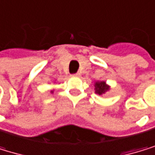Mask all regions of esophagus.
Returning a JSON list of instances; mask_svg holds the SVG:
<instances>
[{
    "label": "esophagus",
    "mask_w": 155,
    "mask_h": 155,
    "mask_svg": "<svg viewBox=\"0 0 155 155\" xmlns=\"http://www.w3.org/2000/svg\"><path fill=\"white\" fill-rule=\"evenodd\" d=\"M71 76L72 77H79L80 76V73H75V74H72Z\"/></svg>",
    "instance_id": "34e87169"
}]
</instances>
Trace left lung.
<instances>
[{"label": "left lung", "mask_w": 155, "mask_h": 155, "mask_svg": "<svg viewBox=\"0 0 155 155\" xmlns=\"http://www.w3.org/2000/svg\"><path fill=\"white\" fill-rule=\"evenodd\" d=\"M94 87L95 93L98 95H103L110 90V85H108L104 81H96L94 83Z\"/></svg>", "instance_id": "8db88e82"}]
</instances>
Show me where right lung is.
<instances>
[{
  "label": "right lung",
  "instance_id": "obj_1",
  "mask_svg": "<svg viewBox=\"0 0 155 155\" xmlns=\"http://www.w3.org/2000/svg\"><path fill=\"white\" fill-rule=\"evenodd\" d=\"M51 93H54V91H51Z\"/></svg>",
  "mask_w": 155,
  "mask_h": 155
}]
</instances>
